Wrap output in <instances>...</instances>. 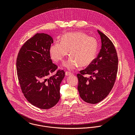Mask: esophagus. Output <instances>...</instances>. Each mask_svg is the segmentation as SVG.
<instances>
[{
    "label": "esophagus",
    "instance_id": "34e87169",
    "mask_svg": "<svg viewBox=\"0 0 135 135\" xmlns=\"http://www.w3.org/2000/svg\"><path fill=\"white\" fill-rule=\"evenodd\" d=\"M73 75L72 73H71V72H65V75L66 76H69V75Z\"/></svg>",
    "mask_w": 135,
    "mask_h": 135
}]
</instances>
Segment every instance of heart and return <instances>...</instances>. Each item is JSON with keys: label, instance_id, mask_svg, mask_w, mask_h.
<instances>
[{"label": "heart", "instance_id": "b5f03b06", "mask_svg": "<svg viewBox=\"0 0 135 135\" xmlns=\"http://www.w3.org/2000/svg\"><path fill=\"white\" fill-rule=\"evenodd\" d=\"M98 43L96 39L83 32L70 33L63 35L61 42H56L50 48L51 58L56 62L62 61L68 55L71 56L64 66L69 70L78 66L86 67L96 58Z\"/></svg>", "mask_w": 135, "mask_h": 135}]
</instances>
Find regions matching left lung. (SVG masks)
Masks as SVG:
<instances>
[{
  "label": "left lung",
  "mask_w": 135,
  "mask_h": 135,
  "mask_svg": "<svg viewBox=\"0 0 135 135\" xmlns=\"http://www.w3.org/2000/svg\"><path fill=\"white\" fill-rule=\"evenodd\" d=\"M101 40V48L94 62L77 75V89L85 102L96 104L103 100L112 90L118 69V57L112 42L97 30ZM84 75H88L89 78Z\"/></svg>",
  "instance_id": "8db88e82"
}]
</instances>
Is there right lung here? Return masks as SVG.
I'll use <instances>...</instances> for the list:
<instances>
[{"instance_id":"right-lung-1","label":"right lung","mask_w":135,"mask_h":135,"mask_svg":"<svg viewBox=\"0 0 135 135\" xmlns=\"http://www.w3.org/2000/svg\"><path fill=\"white\" fill-rule=\"evenodd\" d=\"M52 38L37 33L21 47L17 59V71L21 90L27 101L41 109L54 107L60 100V85L65 76L63 70L49 75L58 66L52 63L50 48Z\"/></svg>"}]
</instances>
